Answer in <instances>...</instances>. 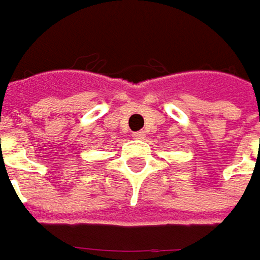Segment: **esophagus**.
I'll use <instances>...</instances> for the list:
<instances>
[{
  "label": "esophagus",
  "instance_id": "1",
  "mask_svg": "<svg viewBox=\"0 0 260 260\" xmlns=\"http://www.w3.org/2000/svg\"><path fill=\"white\" fill-rule=\"evenodd\" d=\"M133 137H135V139H143V137H145V132H135V133H133Z\"/></svg>",
  "mask_w": 260,
  "mask_h": 260
}]
</instances>
